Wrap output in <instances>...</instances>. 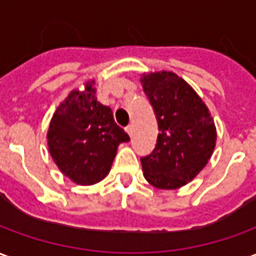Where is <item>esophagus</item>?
Instances as JSON below:
<instances>
[{"instance_id": "esophagus-1", "label": "esophagus", "mask_w": 256, "mask_h": 256, "mask_svg": "<svg viewBox=\"0 0 256 256\" xmlns=\"http://www.w3.org/2000/svg\"><path fill=\"white\" fill-rule=\"evenodd\" d=\"M126 132H128V136H132V134H133V126H132V124L126 126Z\"/></svg>"}]
</instances>
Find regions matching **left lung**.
<instances>
[{
    "label": "left lung",
    "mask_w": 256,
    "mask_h": 256,
    "mask_svg": "<svg viewBox=\"0 0 256 256\" xmlns=\"http://www.w3.org/2000/svg\"><path fill=\"white\" fill-rule=\"evenodd\" d=\"M155 112V150L141 158L145 180L159 189H177L198 176L212 155L216 140L208 108L176 74L156 72L141 79Z\"/></svg>",
    "instance_id": "1"
}]
</instances>
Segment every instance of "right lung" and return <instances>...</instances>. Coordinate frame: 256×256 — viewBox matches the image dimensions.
<instances>
[{
    "instance_id": "right-lung-1",
    "label": "right lung",
    "mask_w": 256,
    "mask_h": 256,
    "mask_svg": "<svg viewBox=\"0 0 256 256\" xmlns=\"http://www.w3.org/2000/svg\"><path fill=\"white\" fill-rule=\"evenodd\" d=\"M130 137L114 120L112 110L97 101L93 82L74 90L60 104L48 132L53 160L64 176L80 185L101 181L111 170L118 145Z\"/></svg>"
}]
</instances>
